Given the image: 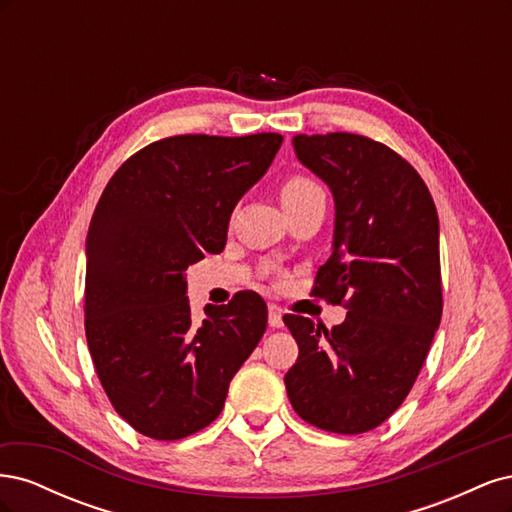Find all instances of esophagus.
Here are the masks:
<instances>
[{
	"label": "esophagus",
	"instance_id": "obj_1",
	"mask_svg": "<svg viewBox=\"0 0 512 512\" xmlns=\"http://www.w3.org/2000/svg\"><path fill=\"white\" fill-rule=\"evenodd\" d=\"M269 324L273 329L284 327V318H282V309L277 305H269Z\"/></svg>",
	"mask_w": 512,
	"mask_h": 512
}]
</instances>
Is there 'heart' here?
<instances>
[{
	"mask_svg": "<svg viewBox=\"0 0 512 512\" xmlns=\"http://www.w3.org/2000/svg\"><path fill=\"white\" fill-rule=\"evenodd\" d=\"M316 196H324L322 190L312 179L301 177V175H294V177L286 179L282 185V205L284 207L305 203V200L316 198Z\"/></svg>",
	"mask_w": 512,
	"mask_h": 512,
	"instance_id": "1",
	"label": "heart"
}]
</instances>
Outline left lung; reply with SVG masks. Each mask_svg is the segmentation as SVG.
<instances>
[{"label": "left lung", "mask_w": 512, "mask_h": 512, "mask_svg": "<svg viewBox=\"0 0 512 512\" xmlns=\"http://www.w3.org/2000/svg\"><path fill=\"white\" fill-rule=\"evenodd\" d=\"M292 147L335 200L331 256L314 294L346 301L348 314L331 331L284 316L299 344L284 384L303 421L350 436L401 406L440 327L438 211L421 175L367 136L297 134Z\"/></svg>", "instance_id": "8db88e82"}]
</instances>
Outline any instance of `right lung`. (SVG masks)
<instances>
[{"mask_svg":"<svg viewBox=\"0 0 512 512\" xmlns=\"http://www.w3.org/2000/svg\"><path fill=\"white\" fill-rule=\"evenodd\" d=\"M282 141L162 138L123 162L100 196L85 243L87 346L113 408L147 438L181 440L213 423L267 329L256 292L196 320L185 269L224 250L232 209Z\"/></svg>","mask_w":512,"mask_h":512,"instance_id":"1","label":"right lung"}]
</instances>
